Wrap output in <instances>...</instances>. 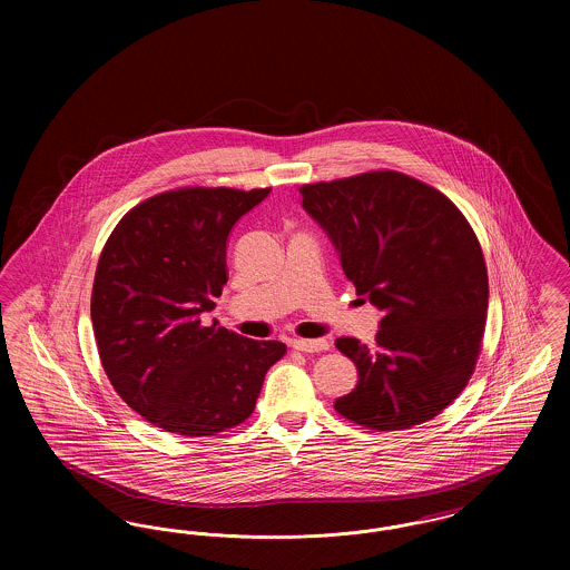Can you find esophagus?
Listing matches in <instances>:
<instances>
[{
	"label": "esophagus",
	"instance_id": "34e87169",
	"mask_svg": "<svg viewBox=\"0 0 570 570\" xmlns=\"http://www.w3.org/2000/svg\"><path fill=\"white\" fill-rule=\"evenodd\" d=\"M291 346L301 353H321L328 348V342L323 337L321 340H291Z\"/></svg>",
	"mask_w": 570,
	"mask_h": 570
}]
</instances>
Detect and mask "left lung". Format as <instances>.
Returning <instances> with one entry per match:
<instances>
[{
    "label": "left lung",
    "mask_w": 570,
    "mask_h": 570,
    "mask_svg": "<svg viewBox=\"0 0 570 570\" xmlns=\"http://www.w3.org/2000/svg\"><path fill=\"white\" fill-rule=\"evenodd\" d=\"M301 196L356 295L382 309L372 346L335 340L358 372L335 410L379 432L434 419L468 384L485 331L488 267L472 226L442 191L395 170L307 184Z\"/></svg>",
    "instance_id": "obj_1"
}]
</instances>
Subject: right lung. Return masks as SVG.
Here are the masks:
<instances>
[{"mask_svg":"<svg viewBox=\"0 0 570 570\" xmlns=\"http://www.w3.org/2000/svg\"><path fill=\"white\" fill-rule=\"evenodd\" d=\"M265 190L181 188L136 205L105 245L91 293L102 367L119 397L164 432L214 435L254 412L286 354L203 314L226 284V242Z\"/></svg>","mask_w":570,"mask_h":570,"instance_id":"right-lung-1","label":"right lung"}]
</instances>
